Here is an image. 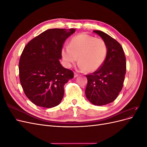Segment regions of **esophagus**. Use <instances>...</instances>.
Segmentation results:
<instances>
[{
	"mask_svg": "<svg viewBox=\"0 0 147 147\" xmlns=\"http://www.w3.org/2000/svg\"><path fill=\"white\" fill-rule=\"evenodd\" d=\"M78 76V74H77V73H76V72H74V77L75 78V77H77Z\"/></svg>",
	"mask_w": 147,
	"mask_h": 147,
	"instance_id": "34e87169",
	"label": "esophagus"
}]
</instances>
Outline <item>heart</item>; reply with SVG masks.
I'll return each instance as SVG.
<instances>
[{
    "mask_svg": "<svg viewBox=\"0 0 147 147\" xmlns=\"http://www.w3.org/2000/svg\"><path fill=\"white\" fill-rule=\"evenodd\" d=\"M107 46L103 39L81 34L70 40L69 47L62 49V56L66 67H70L78 61L81 71L94 72L104 63Z\"/></svg>",
    "mask_w": 147,
    "mask_h": 147,
    "instance_id": "1",
    "label": "heart"
}]
</instances>
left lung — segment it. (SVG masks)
<instances>
[{
  "label": "left lung",
  "instance_id": "obj_1",
  "mask_svg": "<svg viewBox=\"0 0 147 147\" xmlns=\"http://www.w3.org/2000/svg\"><path fill=\"white\" fill-rule=\"evenodd\" d=\"M105 42L107 54L100 68L86 75V98L95 105H104L117 99L121 91L126 74V57L121 45L109 35L93 30Z\"/></svg>",
  "mask_w": 147,
  "mask_h": 147
}]
</instances>
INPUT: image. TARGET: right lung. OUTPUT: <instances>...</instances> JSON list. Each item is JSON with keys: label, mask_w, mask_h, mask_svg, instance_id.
I'll list each match as a JSON object with an SVG mask.
<instances>
[{"label": "right lung", "mask_w": 147, "mask_h": 147, "mask_svg": "<svg viewBox=\"0 0 147 147\" xmlns=\"http://www.w3.org/2000/svg\"><path fill=\"white\" fill-rule=\"evenodd\" d=\"M75 32V29H48L24 47L19 63L20 83L26 96L36 105L54 107L63 99L64 84L74 78V73L59 60L64 43Z\"/></svg>", "instance_id": "obj_1"}]
</instances>
